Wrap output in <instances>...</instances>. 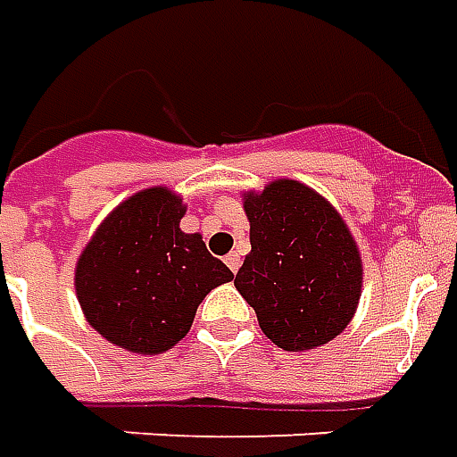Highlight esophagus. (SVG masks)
<instances>
[{
  "label": "esophagus",
  "instance_id": "esophagus-1",
  "mask_svg": "<svg viewBox=\"0 0 457 457\" xmlns=\"http://www.w3.org/2000/svg\"><path fill=\"white\" fill-rule=\"evenodd\" d=\"M225 262H228V268L232 270V272H237V270H240V254L237 253L225 254Z\"/></svg>",
  "mask_w": 457,
  "mask_h": 457
}]
</instances>
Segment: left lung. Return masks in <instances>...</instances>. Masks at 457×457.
I'll use <instances>...</instances> for the list:
<instances>
[{
    "label": "left lung",
    "instance_id": "left-lung-1",
    "mask_svg": "<svg viewBox=\"0 0 457 457\" xmlns=\"http://www.w3.org/2000/svg\"><path fill=\"white\" fill-rule=\"evenodd\" d=\"M250 245L235 287L262 333L300 353L330 343L355 315L362 287L360 250L333 204L297 179L245 195Z\"/></svg>",
    "mask_w": 457,
    "mask_h": 457
}]
</instances>
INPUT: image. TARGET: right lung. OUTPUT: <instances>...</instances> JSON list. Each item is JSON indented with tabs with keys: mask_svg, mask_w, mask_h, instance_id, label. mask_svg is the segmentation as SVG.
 <instances>
[{
	"mask_svg": "<svg viewBox=\"0 0 457 457\" xmlns=\"http://www.w3.org/2000/svg\"><path fill=\"white\" fill-rule=\"evenodd\" d=\"M182 197L150 187L112 212L77 260L74 287L87 322L114 345L157 355L177 345L204 295L235 275L179 229Z\"/></svg>",
	"mask_w": 457,
	"mask_h": 457,
	"instance_id": "add662e5",
	"label": "right lung"
}]
</instances>
